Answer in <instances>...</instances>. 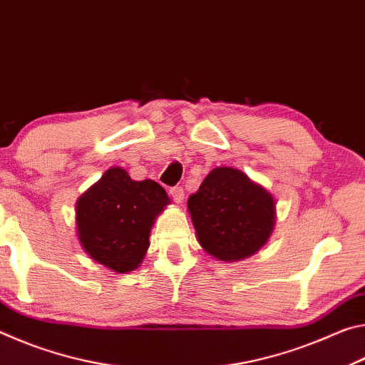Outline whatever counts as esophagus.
I'll use <instances>...</instances> for the list:
<instances>
[{
    "mask_svg": "<svg viewBox=\"0 0 365 365\" xmlns=\"http://www.w3.org/2000/svg\"><path fill=\"white\" fill-rule=\"evenodd\" d=\"M169 195H170V197L172 200H174L177 205L178 202H182L183 201V197H185V191H183V188L182 187H172L170 190H169Z\"/></svg>",
    "mask_w": 365,
    "mask_h": 365,
    "instance_id": "obj_1",
    "label": "esophagus"
}]
</instances>
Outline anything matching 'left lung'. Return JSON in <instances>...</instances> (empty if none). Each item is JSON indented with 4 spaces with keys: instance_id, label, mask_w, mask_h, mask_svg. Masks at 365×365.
Listing matches in <instances>:
<instances>
[{
    "instance_id": "1",
    "label": "left lung",
    "mask_w": 365,
    "mask_h": 365,
    "mask_svg": "<svg viewBox=\"0 0 365 365\" xmlns=\"http://www.w3.org/2000/svg\"><path fill=\"white\" fill-rule=\"evenodd\" d=\"M197 242L220 261H240L261 248L275 220V201L243 172L217 168L188 197Z\"/></svg>"
}]
</instances>
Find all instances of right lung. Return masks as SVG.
<instances>
[{"mask_svg": "<svg viewBox=\"0 0 365 365\" xmlns=\"http://www.w3.org/2000/svg\"><path fill=\"white\" fill-rule=\"evenodd\" d=\"M169 202L154 180H132L109 169L77 202V230L91 259L115 272L138 267L150 246L153 220Z\"/></svg>", "mask_w": 365, "mask_h": 365, "instance_id": "1", "label": "right lung"}]
</instances>
